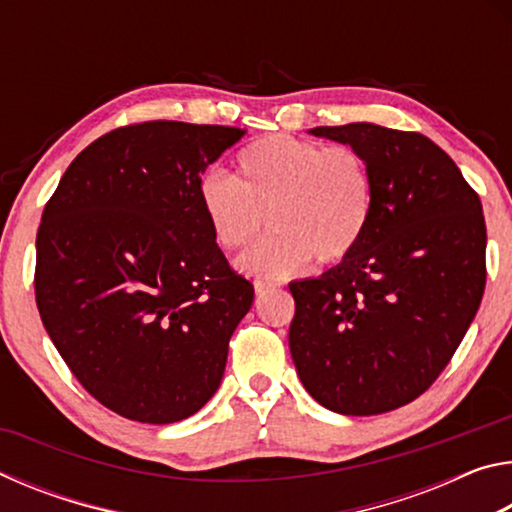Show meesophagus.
Segmentation results:
<instances>
[{"instance_id":"obj_1","label":"esophagus","mask_w":512,"mask_h":512,"mask_svg":"<svg viewBox=\"0 0 512 512\" xmlns=\"http://www.w3.org/2000/svg\"><path fill=\"white\" fill-rule=\"evenodd\" d=\"M277 284L275 282H264V280H255V293L257 296H262V293H266L268 289H275Z\"/></svg>"}]
</instances>
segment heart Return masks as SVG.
Segmentation results:
<instances>
[{
    "instance_id": "heart-1",
    "label": "heart",
    "mask_w": 512,
    "mask_h": 512,
    "mask_svg": "<svg viewBox=\"0 0 512 512\" xmlns=\"http://www.w3.org/2000/svg\"><path fill=\"white\" fill-rule=\"evenodd\" d=\"M196 198L223 250L253 244L268 219L275 235L241 257L239 266L284 277L309 257L334 264L357 250L375 210V185L366 158L348 144L271 135L237 153L235 180L205 173Z\"/></svg>"
}]
</instances>
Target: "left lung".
I'll use <instances>...</instances> for the list:
<instances>
[{
    "mask_svg": "<svg viewBox=\"0 0 512 512\" xmlns=\"http://www.w3.org/2000/svg\"><path fill=\"white\" fill-rule=\"evenodd\" d=\"M309 133L366 158L375 210L350 257L289 284L291 357L329 411L400 409L438 379L481 305L488 237L479 194L420 133L366 121Z\"/></svg>",
    "mask_w": 512,
    "mask_h": 512,
    "instance_id": "obj_1",
    "label": "left lung"
}]
</instances>
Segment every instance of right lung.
<instances>
[{"label":"right lung","instance_id":"add662e5","mask_svg":"<svg viewBox=\"0 0 512 512\" xmlns=\"http://www.w3.org/2000/svg\"><path fill=\"white\" fill-rule=\"evenodd\" d=\"M235 126L142 121L76 155L42 212L36 302L81 386L128 420L194 415L221 384L255 289L196 198Z\"/></svg>","mask_w":512,"mask_h":512}]
</instances>
